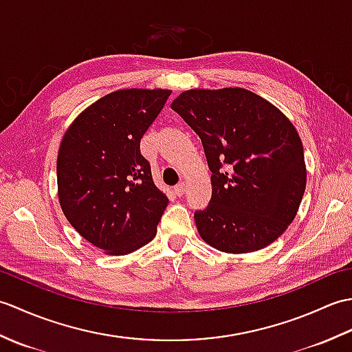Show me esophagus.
Segmentation results:
<instances>
[{
	"label": "esophagus",
	"instance_id": "1",
	"mask_svg": "<svg viewBox=\"0 0 352 352\" xmlns=\"http://www.w3.org/2000/svg\"><path fill=\"white\" fill-rule=\"evenodd\" d=\"M184 192H186V184H184V183L177 184L175 188H174V193H175L177 197H182V195H184Z\"/></svg>",
	"mask_w": 352,
	"mask_h": 352
}]
</instances>
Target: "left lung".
Segmentation results:
<instances>
[{
  "label": "left lung",
  "mask_w": 352,
  "mask_h": 352,
  "mask_svg": "<svg viewBox=\"0 0 352 352\" xmlns=\"http://www.w3.org/2000/svg\"><path fill=\"white\" fill-rule=\"evenodd\" d=\"M170 109L199 136L212 172L210 203L195 212L199 236L230 254L276 241L296 216L307 178L295 126L242 87L190 89Z\"/></svg>",
  "instance_id": "8db88e82"
}]
</instances>
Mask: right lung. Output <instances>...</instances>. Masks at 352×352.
Instances as JSON below:
<instances>
[{"instance_id":"add662e5","label":"right lung","mask_w":352,"mask_h":352,"mask_svg":"<svg viewBox=\"0 0 352 352\" xmlns=\"http://www.w3.org/2000/svg\"><path fill=\"white\" fill-rule=\"evenodd\" d=\"M170 91L122 89L94 102L65 133L57 155L60 207L87 242L124 256L151 242L168 198L155 188L140 139Z\"/></svg>"}]
</instances>
